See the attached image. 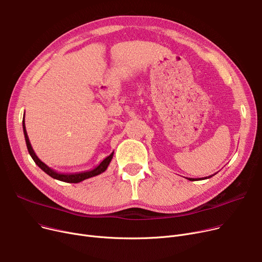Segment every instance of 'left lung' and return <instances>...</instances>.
Masks as SVG:
<instances>
[{
    "instance_id": "8db88e82",
    "label": "left lung",
    "mask_w": 262,
    "mask_h": 262,
    "mask_svg": "<svg viewBox=\"0 0 262 262\" xmlns=\"http://www.w3.org/2000/svg\"><path fill=\"white\" fill-rule=\"evenodd\" d=\"M214 175H216V173H214ZM214 175H211V176H208V177H204V178H186L187 180H189V181H196V180H204V179H207V178H211V177H213Z\"/></svg>"
}]
</instances>
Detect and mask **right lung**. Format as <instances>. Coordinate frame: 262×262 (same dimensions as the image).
<instances>
[{
    "mask_svg": "<svg viewBox=\"0 0 262 262\" xmlns=\"http://www.w3.org/2000/svg\"><path fill=\"white\" fill-rule=\"evenodd\" d=\"M25 115V114H24ZM23 132H24V137H25V141H26V145H27V149L29 155L31 156V158L33 159V161L36 162V164L43 170L45 171L48 176H50L51 178L63 181V182H68V183H79L85 179H89L95 176L100 175V173L104 172L106 170V168L108 167L112 159H113V156H114V151L107 156L105 159H104L99 165H97L95 168L90 169V170H85V171H80V172H71V173H63V172H58L57 170L52 169L51 167H49L48 165H46L44 162H42L39 158L38 156L34 152V150L32 149V146L30 144L29 141V138L27 136V132H26V127H25V120L23 118Z\"/></svg>",
    "mask_w": 262,
    "mask_h": 262,
    "instance_id": "1",
    "label": "right lung"
}]
</instances>
